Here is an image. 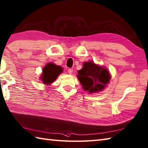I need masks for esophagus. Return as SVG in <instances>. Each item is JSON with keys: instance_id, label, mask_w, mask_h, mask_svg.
I'll use <instances>...</instances> for the list:
<instances>
[{"instance_id": "1", "label": "esophagus", "mask_w": 148, "mask_h": 148, "mask_svg": "<svg viewBox=\"0 0 148 148\" xmlns=\"http://www.w3.org/2000/svg\"><path fill=\"white\" fill-rule=\"evenodd\" d=\"M68 72H69V74H72V72H73V70H72V69H68Z\"/></svg>"}]
</instances>
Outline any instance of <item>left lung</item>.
Listing matches in <instances>:
<instances>
[{"label": "left lung", "mask_w": 148, "mask_h": 148, "mask_svg": "<svg viewBox=\"0 0 148 148\" xmlns=\"http://www.w3.org/2000/svg\"><path fill=\"white\" fill-rule=\"evenodd\" d=\"M77 72V78L83 88L89 93L101 91L110 79L109 72L106 69L92 62L84 63L83 67Z\"/></svg>", "instance_id": "left-lung-1"}]
</instances>
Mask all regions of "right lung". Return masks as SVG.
Segmentation results:
<instances>
[{"instance_id": "1", "label": "right lung", "mask_w": 148, "mask_h": 148, "mask_svg": "<svg viewBox=\"0 0 148 148\" xmlns=\"http://www.w3.org/2000/svg\"><path fill=\"white\" fill-rule=\"evenodd\" d=\"M62 69L53 63H49L43 69L41 79L44 84H50L56 79L58 75L62 73Z\"/></svg>"}]
</instances>
